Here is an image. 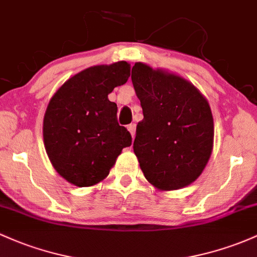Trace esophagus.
Wrapping results in <instances>:
<instances>
[{
  "mask_svg": "<svg viewBox=\"0 0 257 257\" xmlns=\"http://www.w3.org/2000/svg\"><path fill=\"white\" fill-rule=\"evenodd\" d=\"M126 128H128L129 133L132 134V137L134 138V135H135V128H137V126H135V124H134V123H131L128 126H126Z\"/></svg>",
  "mask_w": 257,
  "mask_h": 257,
  "instance_id": "obj_1",
  "label": "esophagus"
}]
</instances>
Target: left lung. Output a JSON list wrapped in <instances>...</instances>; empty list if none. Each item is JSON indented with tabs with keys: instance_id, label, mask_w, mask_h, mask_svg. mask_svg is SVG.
<instances>
[{
	"instance_id": "1",
	"label": "left lung",
	"mask_w": 257,
	"mask_h": 257,
	"mask_svg": "<svg viewBox=\"0 0 257 257\" xmlns=\"http://www.w3.org/2000/svg\"><path fill=\"white\" fill-rule=\"evenodd\" d=\"M132 81L144 119L134 140L144 176L160 190H177L199 178L213 148V118L190 81L138 62Z\"/></svg>"
}]
</instances>
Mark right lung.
I'll use <instances>...</instances> for the list:
<instances>
[{
	"instance_id": "obj_1",
	"label": "right lung",
	"mask_w": 257,
	"mask_h": 257,
	"mask_svg": "<svg viewBox=\"0 0 257 257\" xmlns=\"http://www.w3.org/2000/svg\"><path fill=\"white\" fill-rule=\"evenodd\" d=\"M125 61L94 66L73 75L51 97L44 117L47 156L70 184L91 187L108 176L132 135L117 122V105L108 100L126 83Z\"/></svg>"
}]
</instances>
